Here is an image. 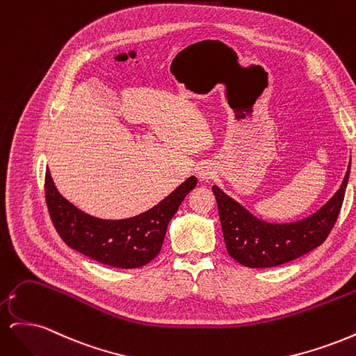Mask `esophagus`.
Returning a JSON list of instances; mask_svg holds the SVG:
<instances>
[{
  "label": "esophagus",
  "instance_id": "34e87169",
  "mask_svg": "<svg viewBox=\"0 0 356 356\" xmlns=\"http://www.w3.org/2000/svg\"><path fill=\"white\" fill-rule=\"evenodd\" d=\"M213 175H215V169L209 163H202L197 168V177L200 181H209L213 178Z\"/></svg>",
  "mask_w": 356,
  "mask_h": 356
}]
</instances>
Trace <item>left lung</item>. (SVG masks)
<instances>
[{"label":"left lung","mask_w":356,"mask_h":356,"mask_svg":"<svg viewBox=\"0 0 356 356\" xmlns=\"http://www.w3.org/2000/svg\"><path fill=\"white\" fill-rule=\"evenodd\" d=\"M350 163L340 188L315 213L294 222L273 224L257 218L239 202L213 186L225 246L232 258L245 267H275L314 251L324 242L341 209Z\"/></svg>","instance_id":"obj_1"}]
</instances>
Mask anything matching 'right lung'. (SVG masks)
<instances>
[{
    "instance_id": "1",
    "label": "right lung",
    "mask_w": 356,
    "mask_h": 356,
    "mask_svg": "<svg viewBox=\"0 0 356 356\" xmlns=\"http://www.w3.org/2000/svg\"><path fill=\"white\" fill-rule=\"evenodd\" d=\"M196 184V177L187 178L156 207L126 220H102L80 211L58 191L49 169L44 191L51 222L70 248L106 266L136 268L160 252L169 221Z\"/></svg>"
}]
</instances>
